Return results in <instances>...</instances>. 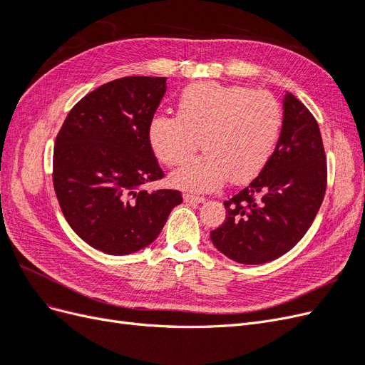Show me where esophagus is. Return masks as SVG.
Here are the masks:
<instances>
[{"instance_id": "1", "label": "esophagus", "mask_w": 365, "mask_h": 365, "mask_svg": "<svg viewBox=\"0 0 365 365\" xmlns=\"http://www.w3.org/2000/svg\"><path fill=\"white\" fill-rule=\"evenodd\" d=\"M182 197H184V202H187V204H201L205 201L204 196L190 195V193H185Z\"/></svg>"}]
</instances>
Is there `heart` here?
Here are the masks:
<instances>
[{
    "label": "heart",
    "mask_w": 365,
    "mask_h": 365,
    "mask_svg": "<svg viewBox=\"0 0 365 365\" xmlns=\"http://www.w3.org/2000/svg\"><path fill=\"white\" fill-rule=\"evenodd\" d=\"M282 111L264 91L242 85L200 82L185 86L176 102V117L155 115L148 137L155 155L168 165L201 157L170 175L187 190H213L225 178L245 184L264 169L277 145Z\"/></svg>",
    "instance_id": "b5f03b06"
}]
</instances>
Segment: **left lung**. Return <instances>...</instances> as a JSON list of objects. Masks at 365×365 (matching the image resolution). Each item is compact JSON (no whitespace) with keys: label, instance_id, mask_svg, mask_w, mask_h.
I'll use <instances>...</instances> for the list:
<instances>
[{"label":"left lung","instance_id":"1","mask_svg":"<svg viewBox=\"0 0 365 365\" xmlns=\"http://www.w3.org/2000/svg\"><path fill=\"white\" fill-rule=\"evenodd\" d=\"M326 182V155L317 120L295 96L286 93L277 146L257 178L224 202L227 219L210 233L213 245L244 264L279 259L312 225Z\"/></svg>","mask_w":365,"mask_h":365}]
</instances>
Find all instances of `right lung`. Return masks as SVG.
Here are the masks:
<instances>
[{
    "mask_svg": "<svg viewBox=\"0 0 365 365\" xmlns=\"http://www.w3.org/2000/svg\"><path fill=\"white\" fill-rule=\"evenodd\" d=\"M165 81L129 76L98 86L74 105L54 143L53 184L65 219L111 256L150 245L182 202L178 190H145L164 176L148 128Z\"/></svg>",
    "mask_w": 365,
    "mask_h": 365,
    "instance_id": "obj_1",
    "label": "right lung"
}]
</instances>
